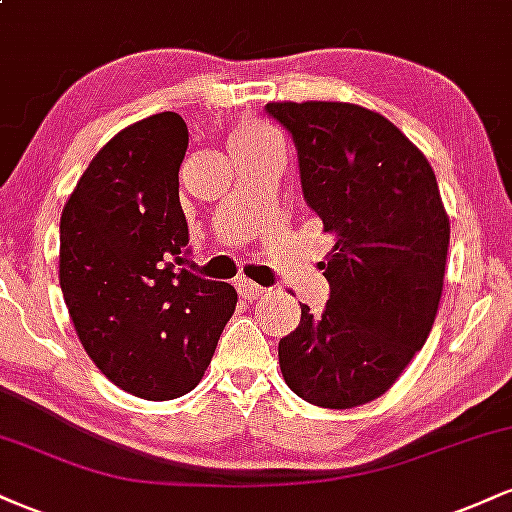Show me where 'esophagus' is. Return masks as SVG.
I'll list each match as a JSON object with an SVG mask.
<instances>
[{"label": "esophagus", "instance_id": "esophagus-1", "mask_svg": "<svg viewBox=\"0 0 512 512\" xmlns=\"http://www.w3.org/2000/svg\"><path fill=\"white\" fill-rule=\"evenodd\" d=\"M236 289H238L240 296L248 298V301H255V298H260L262 293H267V289H262V286H257L255 281L243 279V276H240V279L236 281Z\"/></svg>", "mask_w": 512, "mask_h": 512}]
</instances>
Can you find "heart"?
Returning a JSON list of instances; mask_svg holds the SVG:
<instances>
[{"label":"heart","mask_w":512,"mask_h":512,"mask_svg":"<svg viewBox=\"0 0 512 512\" xmlns=\"http://www.w3.org/2000/svg\"><path fill=\"white\" fill-rule=\"evenodd\" d=\"M264 134H269V129L262 127V125L240 127L238 132L233 134V142H240V139H257V137H264Z\"/></svg>","instance_id":"1"}]
</instances>
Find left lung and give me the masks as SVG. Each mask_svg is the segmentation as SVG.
<instances>
[{
    "mask_svg": "<svg viewBox=\"0 0 512 512\" xmlns=\"http://www.w3.org/2000/svg\"><path fill=\"white\" fill-rule=\"evenodd\" d=\"M298 149L303 197L337 238L330 301L279 342L286 385L322 409L385 395L426 344L443 296L450 219L428 158L375 110L267 103Z\"/></svg>",
    "mask_w": 512,
    "mask_h": 512,
    "instance_id": "obj_1",
    "label": "left lung"
}]
</instances>
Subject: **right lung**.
<instances>
[{
    "label": "right lung",
    "mask_w": 512,
    "mask_h": 512,
    "mask_svg": "<svg viewBox=\"0 0 512 512\" xmlns=\"http://www.w3.org/2000/svg\"><path fill=\"white\" fill-rule=\"evenodd\" d=\"M185 151L178 113L134 122L93 156L60 219V286L79 342L110 383L151 402L195 390L238 303L231 284L192 272Z\"/></svg>",
    "instance_id": "obj_1"
}]
</instances>
